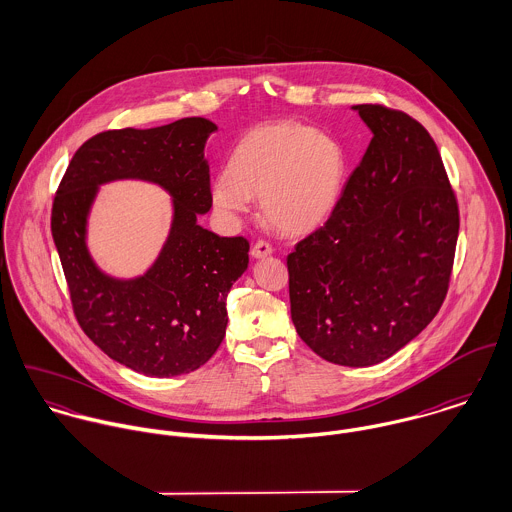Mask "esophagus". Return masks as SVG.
<instances>
[{"mask_svg": "<svg viewBox=\"0 0 512 512\" xmlns=\"http://www.w3.org/2000/svg\"><path fill=\"white\" fill-rule=\"evenodd\" d=\"M272 244L266 242V240H256L254 246H252V256L254 258H264V256H270L272 254Z\"/></svg>", "mask_w": 512, "mask_h": 512, "instance_id": "obj_1", "label": "esophagus"}]
</instances>
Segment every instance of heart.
I'll return each mask as SVG.
<instances>
[{
	"label": "heart",
	"mask_w": 512,
	"mask_h": 512,
	"mask_svg": "<svg viewBox=\"0 0 512 512\" xmlns=\"http://www.w3.org/2000/svg\"><path fill=\"white\" fill-rule=\"evenodd\" d=\"M349 159L343 144L295 122L266 124L244 134L213 183V203L234 217L260 197L264 219L288 234H303L337 209Z\"/></svg>",
	"instance_id": "obj_1"
}]
</instances>
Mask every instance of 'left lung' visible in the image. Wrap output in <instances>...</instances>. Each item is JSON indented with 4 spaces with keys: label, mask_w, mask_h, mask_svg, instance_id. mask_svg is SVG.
Instances as JSON below:
<instances>
[{
    "label": "left lung",
    "mask_w": 512,
    "mask_h": 512,
    "mask_svg": "<svg viewBox=\"0 0 512 512\" xmlns=\"http://www.w3.org/2000/svg\"><path fill=\"white\" fill-rule=\"evenodd\" d=\"M372 140L331 217L288 254L297 335L343 366L386 361L420 335L447 295L459 205L430 132L359 104Z\"/></svg>",
    "instance_id": "8db88e82"
}]
</instances>
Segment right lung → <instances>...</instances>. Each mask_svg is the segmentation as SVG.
Listing matches in <instances>:
<instances>
[{
  "label": "right lung",
  "mask_w": 512,
  "mask_h": 512,
  "mask_svg": "<svg viewBox=\"0 0 512 512\" xmlns=\"http://www.w3.org/2000/svg\"><path fill=\"white\" fill-rule=\"evenodd\" d=\"M215 130L205 118H183L151 130L100 132L76 149L53 199L51 232L80 329L110 359L146 376L187 374L217 353L226 295L248 268L244 236L197 224V213L213 207L205 144ZM112 178L153 180L176 203L168 244L132 283L104 277L83 244L95 187Z\"/></svg>",
  "instance_id": "obj_1"
}]
</instances>
